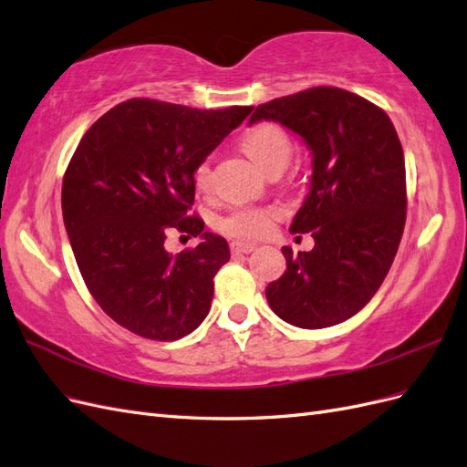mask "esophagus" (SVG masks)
<instances>
[{"instance_id": "34e87169", "label": "esophagus", "mask_w": 467, "mask_h": 467, "mask_svg": "<svg viewBox=\"0 0 467 467\" xmlns=\"http://www.w3.org/2000/svg\"><path fill=\"white\" fill-rule=\"evenodd\" d=\"M230 247H232V253H235V255H247V253L257 249L253 244H242V242H234Z\"/></svg>"}]
</instances>
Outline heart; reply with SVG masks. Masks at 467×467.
I'll use <instances>...</instances> for the list:
<instances>
[{"label":"heart","mask_w":467,"mask_h":467,"mask_svg":"<svg viewBox=\"0 0 467 467\" xmlns=\"http://www.w3.org/2000/svg\"><path fill=\"white\" fill-rule=\"evenodd\" d=\"M242 148L263 171L268 173L276 167L286 165L292 142L290 136L278 124L259 122L244 134ZM192 179L196 189H210L212 165L208 160L196 165ZM276 220L278 210L275 206H237L216 220V230L223 235L239 239V242H253V239H261L271 232Z\"/></svg>","instance_id":"1"}]
</instances>
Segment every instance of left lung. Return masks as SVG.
<instances>
[{"instance_id": "8db88e82", "label": "left lung", "mask_w": 467, "mask_h": 467, "mask_svg": "<svg viewBox=\"0 0 467 467\" xmlns=\"http://www.w3.org/2000/svg\"><path fill=\"white\" fill-rule=\"evenodd\" d=\"M275 120L312 150V185L290 232H312V251L282 247L286 273L266 302L286 323L323 329L372 300L398 253L407 214L405 160L386 110L338 88L278 97L249 124Z\"/></svg>"}]
</instances>
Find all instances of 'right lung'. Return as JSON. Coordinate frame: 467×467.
<instances>
[{"instance_id": "right-lung-1", "label": "right lung", "mask_w": 467, "mask_h": 467, "mask_svg": "<svg viewBox=\"0 0 467 467\" xmlns=\"http://www.w3.org/2000/svg\"><path fill=\"white\" fill-rule=\"evenodd\" d=\"M253 107L201 110L129 99L83 134L62 182V214L79 273L103 312L151 341L192 333L210 312L228 242L202 232L194 169ZM171 229L202 244L173 256Z\"/></svg>"}]
</instances>
